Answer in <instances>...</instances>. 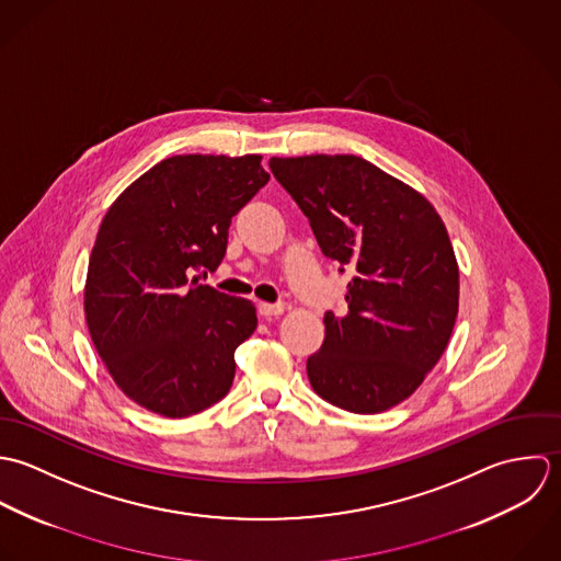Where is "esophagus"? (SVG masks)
Segmentation results:
<instances>
[{
    "mask_svg": "<svg viewBox=\"0 0 561 561\" xmlns=\"http://www.w3.org/2000/svg\"><path fill=\"white\" fill-rule=\"evenodd\" d=\"M260 314L264 319H277L284 314V304H260Z\"/></svg>",
    "mask_w": 561,
    "mask_h": 561,
    "instance_id": "esophagus-1",
    "label": "esophagus"
}]
</instances>
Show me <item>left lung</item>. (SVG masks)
Segmentation results:
<instances>
[{
    "label": "left lung",
    "mask_w": 561,
    "mask_h": 561,
    "mask_svg": "<svg viewBox=\"0 0 561 561\" xmlns=\"http://www.w3.org/2000/svg\"><path fill=\"white\" fill-rule=\"evenodd\" d=\"M325 257L353 275L346 314L325 312L308 357L319 397L355 414L405 401L447 348L459 271L447 227L408 184L357 156L271 158Z\"/></svg>",
    "instance_id": "left-lung-1"
}]
</instances>
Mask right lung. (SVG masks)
<instances>
[{
  "label": "right lung",
  "mask_w": 561,
  "mask_h": 561,
  "mask_svg": "<svg viewBox=\"0 0 561 561\" xmlns=\"http://www.w3.org/2000/svg\"><path fill=\"white\" fill-rule=\"evenodd\" d=\"M260 156H173L106 213L84 312L116 386L167 419L193 416L231 388L233 351L257 328L251 301L188 282L225 257L231 217L268 182Z\"/></svg>",
  "instance_id": "add662e5"
}]
</instances>
